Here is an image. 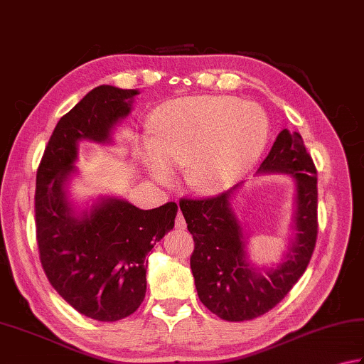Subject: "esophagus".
Segmentation results:
<instances>
[{"mask_svg":"<svg viewBox=\"0 0 364 364\" xmlns=\"http://www.w3.org/2000/svg\"><path fill=\"white\" fill-rule=\"evenodd\" d=\"M176 228L179 230V231L187 228V223H185V218H183V215H182V212H181V210L177 212V217H176Z\"/></svg>","mask_w":364,"mask_h":364,"instance_id":"1","label":"esophagus"}]
</instances>
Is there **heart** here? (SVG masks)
<instances>
[{"label": "heart", "instance_id": "1", "mask_svg": "<svg viewBox=\"0 0 364 364\" xmlns=\"http://www.w3.org/2000/svg\"><path fill=\"white\" fill-rule=\"evenodd\" d=\"M269 134L262 107L226 97L174 101L155 120L149 166L160 182L185 169L191 188L214 195L231 187L258 160Z\"/></svg>", "mask_w": 364, "mask_h": 364}]
</instances>
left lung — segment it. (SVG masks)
<instances>
[{
  "instance_id": "obj_1",
  "label": "left lung",
  "mask_w": 364,
  "mask_h": 364,
  "mask_svg": "<svg viewBox=\"0 0 364 364\" xmlns=\"http://www.w3.org/2000/svg\"><path fill=\"white\" fill-rule=\"evenodd\" d=\"M259 171H279L296 181V237L276 269L257 271L245 262L242 228L230 204L237 185L215 196L179 201L195 241L190 266L198 296L228 321L257 318L276 307L304 274L317 242V169L301 134L282 129Z\"/></svg>"
}]
</instances>
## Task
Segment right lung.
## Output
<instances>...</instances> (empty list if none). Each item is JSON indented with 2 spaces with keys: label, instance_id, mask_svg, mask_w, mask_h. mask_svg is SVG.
Returning <instances> with one entry per match:
<instances>
[{
  "label": "right lung",
  "instance_id": "right-lung-1",
  "mask_svg": "<svg viewBox=\"0 0 364 364\" xmlns=\"http://www.w3.org/2000/svg\"><path fill=\"white\" fill-rule=\"evenodd\" d=\"M138 90L100 85L55 127L36 174L34 214L39 259L50 285L85 317L117 321L146 296L147 253L174 228L177 204L144 210L106 198L75 217L65 183L77 159V141L107 142L132 109Z\"/></svg>",
  "mask_w": 364,
  "mask_h": 364
}]
</instances>
